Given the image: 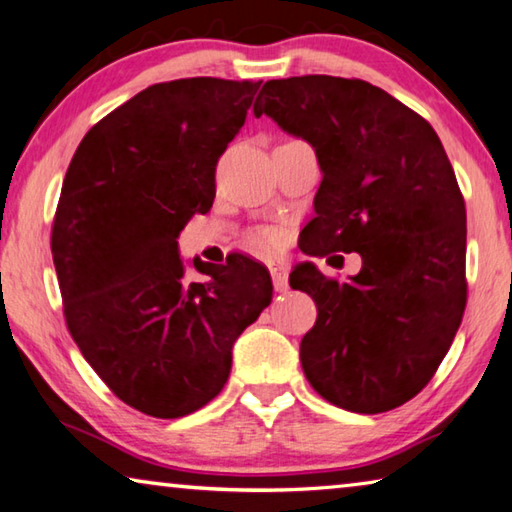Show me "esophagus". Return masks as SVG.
Masks as SVG:
<instances>
[{
  "instance_id": "esophagus-1",
  "label": "esophagus",
  "mask_w": 512,
  "mask_h": 512,
  "mask_svg": "<svg viewBox=\"0 0 512 512\" xmlns=\"http://www.w3.org/2000/svg\"><path fill=\"white\" fill-rule=\"evenodd\" d=\"M268 271H271L275 291H280V293L286 291L288 288V266L284 262H271L268 264Z\"/></svg>"
}]
</instances>
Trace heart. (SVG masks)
I'll return each mask as SVG.
<instances>
[{
    "label": "heart",
    "instance_id": "heart-1",
    "mask_svg": "<svg viewBox=\"0 0 512 512\" xmlns=\"http://www.w3.org/2000/svg\"><path fill=\"white\" fill-rule=\"evenodd\" d=\"M280 239H282V235L277 228H257L250 232V237H248L250 246H253L255 250H271L275 246H280Z\"/></svg>",
    "mask_w": 512,
    "mask_h": 512
}]
</instances>
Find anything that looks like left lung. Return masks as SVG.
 Returning a JSON list of instances; mask_svg holds the SVG:
<instances>
[{
  "label": "left lung",
  "instance_id": "8db88e82",
  "mask_svg": "<svg viewBox=\"0 0 512 512\" xmlns=\"http://www.w3.org/2000/svg\"><path fill=\"white\" fill-rule=\"evenodd\" d=\"M253 111L318 156L304 253L362 257L342 284L313 262L288 277L318 306L304 376L342 410H394L430 383L466 309V203L448 154L425 118L365 80H268Z\"/></svg>",
  "mask_w": 512,
  "mask_h": 512
}]
</instances>
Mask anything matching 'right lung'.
<instances>
[{"mask_svg":"<svg viewBox=\"0 0 512 512\" xmlns=\"http://www.w3.org/2000/svg\"><path fill=\"white\" fill-rule=\"evenodd\" d=\"M262 82L183 78L143 89L82 138L64 176L51 253L64 318L120 401L156 418L210 403L232 345L273 300L262 264L192 259L179 235L215 201V167Z\"/></svg>","mask_w":512,"mask_h":512,"instance_id":"right-lung-1","label":"right lung"}]
</instances>
